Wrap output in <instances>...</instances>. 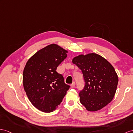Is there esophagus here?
<instances>
[{
  "mask_svg": "<svg viewBox=\"0 0 133 133\" xmlns=\"http://www.w3.org/2000/svg\"><path fill=\"white\" fill-rule=\"evenodd\" d=\"M75 85H76L75 82H73V83L70 85V87H72V88H74V87H75Z\"/></svg>",
  "mask_w": 133,
  "mask_h": 133,
  "instance_id": "obj_1",
  "label": "esophagus"
}]
</instances>
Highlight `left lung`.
<instances>
[{
    "label": "left lung",
    "instance_id": "8db88e82",
    "mask_svg": "<svg viewBox=\"0 0 133 133\" xmlns=\"http://www.w3.org/2000/svg\"><path fill=\"white\" fill-rule=\"evenodd\" d=\"M72 63L81 70L85 86L79 95L81 103L89 111L103 108L113 99L118 78L111 64L95 53L79 55Z\"/></svg>",
    "mask_w": 133,
    "mask_h": 133
}]
</instances>
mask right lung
Instances as JSON below:
<instances>
[{
    "label": "right lung",
    "mask_w": 133,
    "mask_h": 133,
    "mask_svg": "<svg viewBox=\"0 0 133 133\" xmlns=\"http://www.w3.org/2000/svg\"><path fill=\"white\" fill-rule=\"evenodd\" d=\"M68 52L58 44H51L38 51L25 65L24 90L31 104L42 112L55 111L69 89L63 76L56 71Z\"/></svg>",
    "instance_id": "add662e5"
}]
</instances>
